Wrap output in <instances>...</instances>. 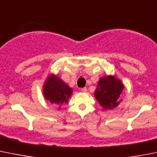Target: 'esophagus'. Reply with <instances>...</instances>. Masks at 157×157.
I'll return each mask as SVG.
<instances>
[{
    "instance_id": "esophagus-1",
    "label": "esophagus",
    "mask_w": 157,
    "mask_h": 157,
    "mask_svg": "<svg viewBox=\"0 0 157 157\" xmlns=\"http://www.w3.org/2000/svg\"><path fill=\"white\" fill-rule=\"evenodd\" d=\"M80 90H81L82 92H86L87 89H86V87H83V88H80Z\"/></svg>"
}]
</instances>
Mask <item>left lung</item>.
<instances>
[{
  "label": "left lung",
  "mask_w": 157,
  "mask_h": 157,
  "mask_svg": "<svg viewBox=\"0 0 157 157\" xmlns=\"http://www.w3.org/2000/svg\"><path fill=\"white\" fill-rule=\"evenodd\" d=\"M124 90V85L112 76L102 77L98 82L95 97L104 109H113L119 103L118 99Z\"/></svg>",
  "instance_id": "1"
}]
</instances>
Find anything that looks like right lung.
Wrapping results in <instances>:
<instances>
[{
	"label": "right lung",
	"mask_w": 157,
	"mask_h": 157,
	"mask_svg": "<svg viewBox=\"0 0 157 157\" xmlns=\"http://www.w3.org/2000/svg\"><path fill=\"white\" fill-rule=\"evenodd\" d=\"M72 94V89L57 76H51L44 86V95L52 104L67 103Z\"/></svg>",
	"instance_id": "obj_1"
}]
</instances>
